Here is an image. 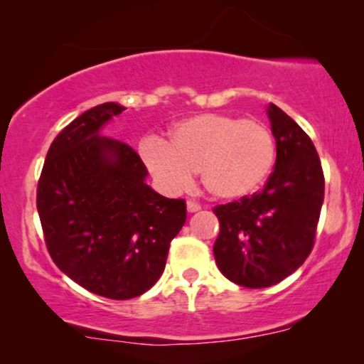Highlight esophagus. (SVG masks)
<instances>
[{
  "instance_id": "34e87169",
  "label": "esophagus",
  "mask_w": 364,
  "mask_h": 364,
  "mask_svg": "<svg viewBox=\"0 0 364 364\" xmlns=\"http://www.w3.org/2000/svg\"><path fill=\"white\" fill-rule=\"evenodd\" d=\"M186 208H188V212H191V214H193V212H198L200 208H202V205H200V203L196 202V200H188Z\"/></svg>"
}]
</instances>
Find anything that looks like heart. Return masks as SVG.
I'll use <instances>...</instances> for the list:
<instances>
[{"mask_svg": "<svg viewBox=\"0 0 364 364\" xmlns=\"http://www.w3.org/2000/svg\"><path fill=\"white\" fill-rule=\"evenodd\" d=\"M140 154L166 190L181 191L200 171L208 193L240 200L265 185L275 162V141L260 121L203 112L179 121L169 141L147 140Z\"/></svg>", "mask_w": 364, "mask_h": 364, "instance_id": "obj_1", "label": "heart"}]
</instances>
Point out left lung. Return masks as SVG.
Returning <instances> with one entry per match:
<instances>
[{
	"mask_svg": "<svg viewBox=\"0 0 364 364\" xmlns=\"http://www.w3.org/2000/svg\"><path fill=\"white\" fill-rule=\"evenodd\" d=\"M267 112L277 145L274 173L263 190L214 207L220 224L217 267L250 289L274 286L303 265L315 245L325 191L310 136L275 104Z\"/></svg>",
	"mask_w": 364,
	"mask_h": 364,
	"instance_id": "obj_1",
	"label": "left lung"
}]
</instances>
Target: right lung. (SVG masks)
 <instances>
[{"mask_svg":"<svg viewBox=\"0 0 364 364\" xmlns=\"http://www.w3.org/2000/svg\"><path fill=\"white\" fill-rule=\"evenodd\" d=\"M123 111L106 102L63 128L37 183V212L53 262L87 291L109 299L149 291L186 223L185 200L156 193L145 183L149 171L139 154L99 135Z\"/></svg>","mask_w":364,"mask_h":364,"instance_id":"1","label":"right lung"}]
</instances>
